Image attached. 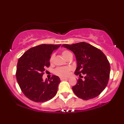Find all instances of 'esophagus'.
<instances>
[{
  "label": "esophagus",
  "instance_id": "obj_1",
  "mask_svg": "<svg viewBox=\"0 0 124 124\" xmlns=\"http://www.w3.org/2000/svg\"><path fill=\"white\" fill-rule=\"evenodd\" d=\"M68 78H61V80H68Z\"/></svg>",
  "mask_w": 124,
  "mask_h": 124
}]
</instances>
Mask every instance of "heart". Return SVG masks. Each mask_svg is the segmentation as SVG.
Wrapping results in <instances>:
<instances>
[{"instance_id":"b5f03b06","label":"heart","mask_w":124,"mask_h":124,"mask_svg":"<svg viewBox=\"0 0 124 124\" xmlns=\"http://www.w3.org/2000/svg\"><path fill=\"white\" fill-rule=\"evenodd\" d=\"M70 54H72L70 51H67V50H64V51L62 52V54L65 59H67V57L70 55ZM54 54H52L51 57L50 58V62H52L54 60ZM70 70V68L68 67H60V68H58L56 69L54 71L55 74H57L58 76L61 77H66L69 75V73Z\"/></svg>"}]
</instances>
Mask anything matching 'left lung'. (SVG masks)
<instances>
[{
  "label": "left lung",
  "mask_w": 124,
  "mask_h": 124,
  "mask_svg": "<svg viewBox=\"0 0 124 124\" xmlns=\"http://www.w3.org/2000/svg\"><path fill=\"white\" fill-rule=\"evenodd\" d=\"M62 47L74 54L77 60L75 74H84L72 87L75 95L84 100L97 97L107 85L110 74V64L105 54L100 49L89 44L81 42Z\"/></svg>",
  "instance_id": "1"
}]
</instances>
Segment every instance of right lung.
Listing matches in <instances>:
<instances>
[{
    "label": "right lung",
    "instance_id": "1",
    "mask_svg": "<svg viewBox=\"0 0 124 124\" xmlns=\"http://www.w3.org/2000/svg\"><path fill=\"white\" fill-rule=\"evenodd\" d=\"M61 45L41 44L27 50L18 59L16 77L23 93L35 102H44L57 93L60 78L52 75L43 80L46 67L50 66V58L54 50Z\"/></svg>",
    "mask_w": 124,
    "mask_h": 124
}]
</instances>
